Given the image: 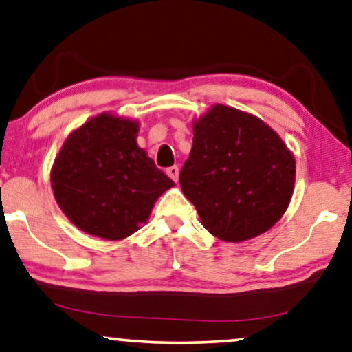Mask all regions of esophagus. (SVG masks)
Listing matches in <instances>:
<instances>
[{
    "label": "esophagus",
    "mask_w": 352,
    "mask_h": 352,
    "mask_svg": "<svg viewBox=\"0 0 352 352\" xmlns=\"http://www.w3.org/2000/svg\"><path fill=\"white\" fill-rule=\"evenodd\" d=\"M166 172H167V175H169V177L172 178V180H174V182L178 180V175H180V170H178L177 166L169 167V169H167Z\"/></svg>",
    "instance_id": "esophagus-1"
}]
</instances>
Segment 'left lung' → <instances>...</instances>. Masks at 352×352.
<instances>
[{"label": "left lung", "instance_id": "1", "mask_svg": "<svg viewBox=\"0 0 352 352\" xmlns=\"http://www.w3.org/2000/svg\"><path fill=\"white\" fill-rule=\"evenodd\" d=\"M180 186L210 234L243 242L269 230L289 207L296 160L253 113L214 104L192 122Z\"/></svg>", "mask_w": 352, "mask_h": 352}]
</instances>
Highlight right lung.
<instances>
[{
    "instance_id": "add662e5",
    "label": "right lung",
    "mask_w": 352,
    "mask_h": 352,
    "mask_svg": "<svg viewBox=\"0 0 352 352\" xmlns=\"http://www.w3.org/2000/svg\"><path fill=\"white\" fill-rule=\"evenodd\" d=\"M139 122L102 112L72 131L50 172L55 201L83 232L123 240L148 221L175 186L138 145Z\"/></svg>"
}]
</instances>
